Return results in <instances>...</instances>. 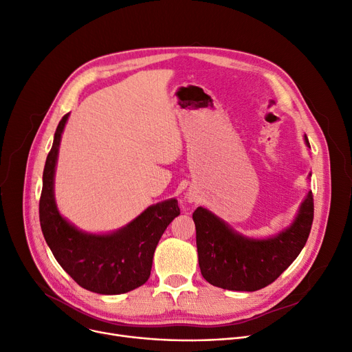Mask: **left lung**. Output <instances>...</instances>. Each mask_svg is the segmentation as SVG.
I'll list each match as a JSON object with an SVG mask.
<instances>
[{"label": "left lung", "mask_w": 352, "mask_h": 352, "mask_svg": "<svg viewBox=\"0 0 352 352\" xmlns=\"http://www.w3.org/2000/svg\"><path fill=\"white\" fill-rule=\"evenodd\" d=\"M304 141L311 148L307 135H304ZM312 218L311 191L301 202L291 226L268 238L245 236L210 210L198 207L192 219L202 276L210 284L231 291H256L270 285L304 248Z\"/></svg>", "instance_id": "8db88e82"}]
</instances>
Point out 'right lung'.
I'll use <instances>...</instances> for the list:
<instances>
[{"mask_svg":"<svg viewBox=\"0 0 352 352\" xmlns=\"http://www.w3.org/2000/svg\"><path fill=\"white\" fill-rule=\"evenodd\" d=\"M69 114L60 121L48 153L40 198V223L45 241L63 270L82 288L117 295L133 291L150 278L154 251L171 221L179 215L178 201L165 199L144 210L131 223L108 234L78 230L58 211L54 177L61 135Z\"/></svg>","mask_w":352,"mask_h":352,"instance_id":"1","label":"right lung"}]
</instances>
